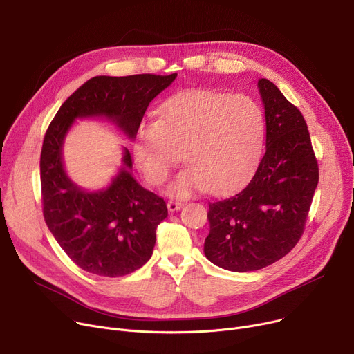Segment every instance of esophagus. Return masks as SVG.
Wrapping results in <instances>:
<instances>
[{
  "mask_svg": "<svg viewBox=\"0 0 354 354\" xmlns=\"http://www.w3.org/2000/svg\"><path fill=\"white\" fill-rule=\"evenodd\" d=\"M167 209H169L171 212H174V211H179L182 207H183V202H180V201H174V199H171V201H167Z\"/></svg>",
  "mask_w": 354,
  "mask_h": 354,
  "instance_id": "esophagus-1",
  "label": "esophagus"
}]
</instances>
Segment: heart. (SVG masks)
Masks as SVG:
<instances>
[{
  "label": "heart",
  "instance_id": "heart-1",
  "mask_svg": "<svg viewBox=\"0 0 354 354\" xmlns=\"http://www.w3.org/2000/svg\"><path fill=\"white\" fill-rule=\"evenodd\" d=\"M264 140L266 119L251 97L189 90L167 102L158 122L138 129L133 158L147 183L160 187L180 153L188 167L169 187L171 195L225 194L255 169Z\"/></svg>",
  "mask_w": 354,
  "mask_h": 354
}]
</instances>
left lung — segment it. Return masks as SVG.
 I'll return each instance as SVG.
<instances>
[{
    "mask_svg": "<svg viewBox=\"0 0 354 354\" xmlns=\"http://www.w3.org/2000/svg\"><path fill=\"white\" fill-rule=\"evenodd\" d=\"M267 122V151L245 187L209 202L207 258L221 268L261 270L299 243L319 183L307 123L278 87L258 82Z\"/></svg>",
    "mask_w": 354,
    "mask_h": 354,
    "instance_id": "left-lung-1",
    "label": "left lung"
}]
</instances>
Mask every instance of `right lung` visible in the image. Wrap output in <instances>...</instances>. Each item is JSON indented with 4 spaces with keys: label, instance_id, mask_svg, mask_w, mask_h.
Here are the masks:
<instances>
[{
    "label": "right lung",
    "instance_id": "1",
    "mask_svg": "<svg viewBox=\"0 0 354 354\" xmlns=\"http://www.w3.org/2000/svg\"><path fill=\"white\" fill-rule=\"evenodd\" d=\"M178 74L96 76L62 104L46 132L40 156L44 221L59 245L82 270L120 277L136 271L152 257L156 228L167 216L163 198L132 178V156L124 151L123 167L110 187L84 192L66 175L62 146L76 118L106 116L135 138L145 111Z\"/></svg>",
    "mask_w": 354,
    "mask_h": 354
}]
</instances>
